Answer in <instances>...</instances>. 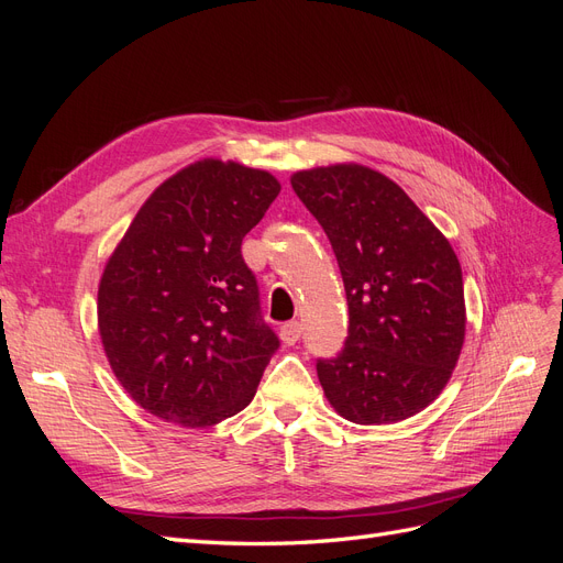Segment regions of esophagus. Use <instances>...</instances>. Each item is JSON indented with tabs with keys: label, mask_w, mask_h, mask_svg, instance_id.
Listing matches in <instances>:
<instances>
[{
	"label": "esophagus",
	"mask_w": 563,
	"mask_h": 563,
	"mask_svg": "<svg viewBox=\"0 0 563 563\" xmlns=\"http://www.w3.org/2000/svg\"><path fill=\"white\" fill-rule=\"evenodd\" d=\"M279 338L284 340L286 345H296L300 340V323L298 321H286L284 327L279 329Z\"/></svg>",
	"instance_id": "esophagus-1"
}]
</instances>
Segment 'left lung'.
<instances>
[{"label": "left lung", "mask_w": 563, "mask_h": 563, "mask_svg": "<svg viewBox=\"0 0 563 563\" xmlns=\"http://www.w3.org/2000/svg\"><path fill=\"white\" fill-rule=\"evenodd\" d=\"M343 275L350 329L317 376L338 416L389 424L446 387L465 343L463 269L449 240L401 187L362 164L291 176Z\"/></svg>", "instance_id": "1"}]
</instances>
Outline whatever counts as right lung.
Masks as SVG:
<instances>
[{"instance_id": "1", "label": "right lung", "mask_w": 563, "mask_h": 563, "mask_svg": "<svg viewBox=\"0 0 563 563\" xmlns=\"http://www.w3.org/2000/svg\"><path fill=\"white\" fill-rule=\"evenodd\" d=\"M279 190L261 168L199 159L145 199L108 258L98 333L152 416L211 428L251 404L279 338L261 319L242 240Z\"/></svg>"}]
</instances>
